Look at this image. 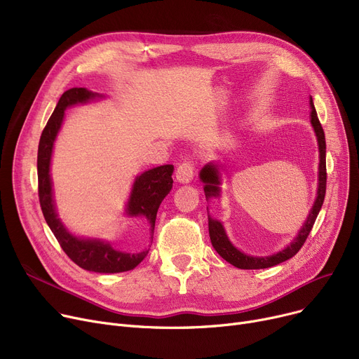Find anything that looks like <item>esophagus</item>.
I'll use <instances>...</instances> for the list:
<instances>
[{
	"mask_svg": "<svg viewBox=\"0 0 359 359\" xmlns=\"http://www.w3.org/2000/svg\"><path fill=\"white\" fill-rule=\"evenodd\" d=\"M194 172H195L194 164L191 161L184 160L183 163L179 164L176 170V179L179 183H189L194 177Z\"/></svg>",
	"mask_w": 359,
	"mask_h": 359,
	"instance_id": "1",
	"label": "esophagus"
}]
</instances>
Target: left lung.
<instances>
[{"label":"left lung","instance_id":"left-lung-1","mask_svg":"<svg viewBox=\"0 0 359 359\" xmlns=\"http://www.w3.org/2000/svg\"><path fill=\"white\" fill-rule=\"evenodd\" d=\"M310 106H311V125L314 128L316 137L318 141V151H320V165H318V191H317V198L316 202L311 208V212L309 214L307 221L304 222L303 229L299 230L298 236L295 237V240L287 246L284 250L272 255L269 257H253V256H248L241 253L240 250H237L233 244L230 243L227 234L224 231L222 224L217 219H212L211 217H208V225H210V237H211V243L214 249L217 250V253L227 260L229 263H231L233 266L238 268V269H265V268H271L275 265H279V263L285 262L288 259H291L292 256H295L299 249L303 248V244L306 243L313 225L316 222V218L322 210V205L325 201V195H326V180H327V173H326V138H325V130L322 128V123L318 121L317 111L313 103V99H310ZM201 179L205 183V196L206 199L210 198H217L219 196V173L218 168L210 163L206 164L202 172H201Z\"/></svg>","mask_w":359,"mask_h":359}]
</instances>
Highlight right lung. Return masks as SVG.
<instances>
[{
	"label": "right lung",
	"instance_id": "1",
	"mask_svg": "<svg viewBox=\"0 0 359 359\" xmlns=\"http://www.w3.org/2000/svg\"><path fill=\"white\" fill-rule=\"evenodd\" d=\"M99 96L97 93L88 91L83 87H74L67 90L53 113L50 115L39 141L37 148V192L43 217L52 230L53 236L58 240L60 246L67 256L80 268L99 273H118L134 269L148 255V250L140 253H125L113 249L109 243L100 240H84L74 237L56 217L55 205L52 199V183L49 176V164L52 156V147L56 134L61 128L64 113L68 106L84 103L90 99ZM173 170L172 164L151 168L135 179L134 187L128 201L126 212L129 215H144L151 224V234H154V225L158 206L161 201L173 187Z\"/></svg>",
	"mask_w": 359,
	"mask_h": 359
}]
</instances>
